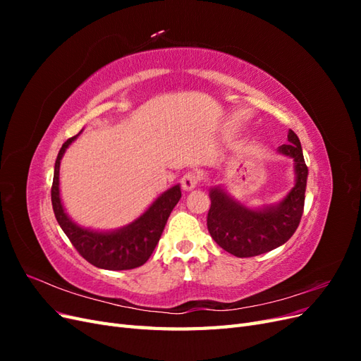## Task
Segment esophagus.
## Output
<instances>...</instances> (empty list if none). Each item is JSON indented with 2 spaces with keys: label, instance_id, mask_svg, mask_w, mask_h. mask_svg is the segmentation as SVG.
<instances>
[{
  "label": "esophagus",
  "instance_id": "34e87169",
  "mask_svg": "<svg viewBox=\"0 0 361 361\" xmlns=\"http://www.w3.org/2000/svg\"><path fill=\"white\" fill-rule=\"evenodd\" d=\"M200 182V174H197V173H192V171H188V173H185L183 174V178H182V180H180V183H182V188L185 190V191H191V190H194L195 187H197V183Z\"/></svg>",
  "mask_w": 361,
  "mask_h": 361
}]
</instances>
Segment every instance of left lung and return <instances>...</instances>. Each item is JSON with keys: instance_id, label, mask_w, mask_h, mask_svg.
Masks as SVG:
<instances>
[{"instance_id": "obj_1", "label": "left lung", "mask_w": 361, "mask_h": 361, "mask_svg": "<svg viewBox=\"0 0 361 361\" xmlns=\"http://www.w3.org/2000/svg\"><path fill=\"white\" fill-rule=\"evenodd\" d=\"M277 152L293 161L295 173L293 187L280 202L250 207L221 185L209 188L207 231L218 245L236 257L259 256L283 245L300 224L309 170L300 138L292 129L288 133V145L280 146Z\"/></svg>"}]
</instances>
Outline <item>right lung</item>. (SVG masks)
<instances>
[{
  "label": "right lung",
  "mask_w": 361,
  "mask_h": 361,
  "mask_svg": "<svg viewBox=\"0 0 361 361\" xmlns=\"http://www.w3.org/2000/svg\"><path fill=\"white\" fill-rule=\"evenodd\" d=\"M80 134L69 138L61 146L54 167L51 200L57 221L72 245L92 265L111 271L141 267L154 253L173 207L180 200V185H173L171 188L159 194L143 214L123 227L113 231H94L80 226L68 215L60 195V162L68 147Z\"/></svg>",
  "instance_id": "1"
}]
</instances>
